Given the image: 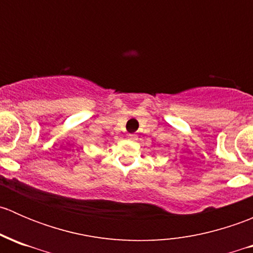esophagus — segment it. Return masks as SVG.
Returning a JSON list of instances; mask_svg holds the SVG:
<instances>
[{"label":"esophagus","instance_id":"1","mask_svg":"<svg viewBox=\"0 0 253 253\" xmlns=\"http://www.w3.org/2000/svg\"><path fill=\"white\" fill-rule=\"evenodd\" d=\"M127 138H128L129 141H134V139H137V136L136 134H128V136H127Z\"/></svg>","mask_w":253,"mask_h":253}]
</instances>
